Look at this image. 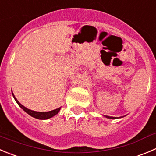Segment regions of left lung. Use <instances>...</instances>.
<instances>
[{"label": "left lung", "instance_id": "obj_1", "mask_svg": "<svg viewBox=\"0 0 156 156\" xmlns=\"http://www.w3.org/2000/svg\"><path fill=\"white\" fill-rule=\"evenodd\" d=\"M106 118H108V119H116V118H115V117H112V116H108V115H106Z\"/></svg>", "mask_w": 156, "mask_h": 156}]
</instances>
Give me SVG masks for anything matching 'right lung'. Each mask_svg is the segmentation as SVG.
Here are the masks:
<instances>
[{"instance_id":"right-lung-1","label":"right lung","mask_w":156,"mask_h":156,"mask_svg":"<svg viewBox=\"0 0 156 156\" xmlns=\"http://www.w3.org/2000/svg\"><path fill=\"white\" fill-rule=\"evenodd\" d=\"M13 94V93H12ZM13 96H14V99L16 100V102L17 103V104L20 106V107H21L27 113L29 114L31 116L34 117V118L38 119H50L51 117H53V115H57V113L59 112V111L60 110V108H58V109H56L54 110H52V111H49V112H36V111H33L30 110V109H27L26 108L25 106H23L21 103H19V101L16 99V97L14 96V95L13 94Z\"/></svg>"}]
</instances>
